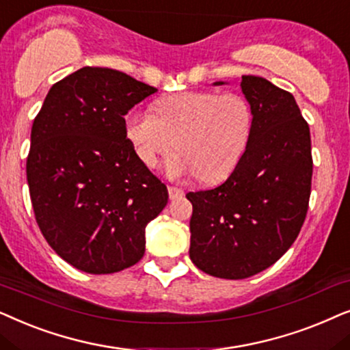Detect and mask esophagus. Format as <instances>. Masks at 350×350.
Wrapping results in <instances>:
<instances>
[{
	"label": "esophagus",
	"instance_id": "1",
	"mask_svg": "<svg viewBox=\"0 0 350 350\" xmlns=\"http://www.w3.org/2000/svg\"><path fill=\"white\" fill-rule=\"evenodd\" d=\"M167 192H170V198L171 200L180 198L184 195V190L179 189V187H174V185H170V187H167Z\"/></svg>",
	"mask_w": 350,
	"mask_h": 350
}]
</instances>
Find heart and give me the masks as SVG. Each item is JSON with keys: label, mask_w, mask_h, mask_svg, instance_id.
<instances>
[{"label": "heart", "mask_w": 350, "mask_h": 350, "mask_svg": "<svg viewBox=\"0 0 350 350\" xmlns=\"http://www.w3.org/2000/svg\"><path fill=\"white\" fill-rule=\"evenodd\" d=\"M155 115L131 111L124 118L128 141L147 167L166 163L171 178L198 174L206 184L221 183L239 166L253 131V110L235 92L187 91L157 100Z\"/></svg>", "instance_id": "b5f03b06"}]
</instances>
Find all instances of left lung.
<instances>
[{"instance_id": "1", "label": "left lung", "mask_w": 350, "mask_h": 350, "mask_svg": "<svg viewBox=\"0 0 350 350\" xmlns=\"http://www.w3.org/2000/svg\"><path fill=\"white\" fill-rule=\"evenodd\" d=\"M240 88L253 110L243 158L219 187L185 195L193 206L190 259L227 280L256 275L290 250L312 184L310 131L295 97L253 75H243Z\"/></svg>"}]
</instances>
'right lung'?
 <instances>
[{"mask_svg": "<svg viewBox=\"0 0 350 350\" xmlns=\"http://www.w3.org/2000/svg\"><path fill=\"white\" fill-rule=\"evenodd\" d=\"M157 88L113 68L83 67L51 88L31 126L27 180L51 248L88 273L128 269L167 189L139 160L124 115Z\"/></svg>", "mask_w": 350, "mask_h": 350, "instance_id": "obj_1", "label": "right lung"}]
</instances>
